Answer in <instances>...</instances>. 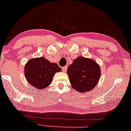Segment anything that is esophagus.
Wrapping results in <instances>:
<instances>
[{
    "mask_svg": "<svg viewBox=\"0 0 131 131\" xmlns=\"http://www.w3.org/2000/svg\"><path fill=\"white\" fill-rule=\"evenodd\" d=\"M67 68H68L67 66H66V67H63V68H62V71H63V72H66V71H67Z\"/></svg>",
    "mask_w": 131,
    "mask_h": 131,
    "instance_id": "esophagus-1",
    "label": "esophagus"
}]
</instances>
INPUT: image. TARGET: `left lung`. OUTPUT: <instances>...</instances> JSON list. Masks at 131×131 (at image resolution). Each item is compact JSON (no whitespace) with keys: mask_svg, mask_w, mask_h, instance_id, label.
Here are the masks:
<instances>
[{"mask_svg":"<svg viewBox=\"0 0 131 131\" xmlns=\"http://www.w3.org/2000/svg\"><path fill=\"white\" fill-rule=\"evenodd\" d=\"M67 73L72 88L79 92H87L98 83L100 68L94 60L78 57L69 66Z\"/></svg>","mask_w":131,"mask_h":131,"instance_id":"1","label":"left lung"}]
</instances>
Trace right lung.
<instances>
[{
  "label": "right lung",
  "instance_id": "obj_1",
  "mask_svg": "<svg viewBox=\"0 0 131 131\" xmlns=\"http://www.w3.org/2000/svg\"><path fill=\"white\" fill-rule=\"evenodd\" d=\"M61 68L55 63H51L44 57L31 59L25 66L26 80L37 90L46 88L50 84L53 77Z\"/></svg>",
  "mask_w": 131,
  "mask_h": 131
}]
</instances>
